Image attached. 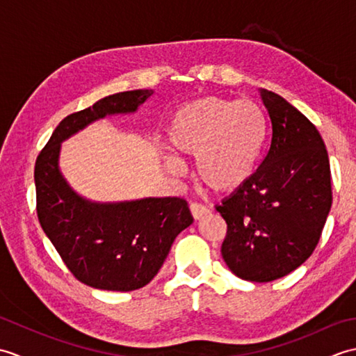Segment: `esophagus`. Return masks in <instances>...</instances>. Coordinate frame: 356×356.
<instances>
[{
  "label": "esophagus",
  "mask_w": 356,
  "mask_h": 356,
  "mask_svg": "<svg viewBox=\"0 0 356 356\" xmlns=\"http://www.w3.org/2000/svg\"><path fill=\"white\" fill-rule=\"evenodd\" d=\"M190 209H191V214L195 220H200V218L209 214V209L205 205H200V203H191Z\"/></svg>",
  "instance_id": "1"
}]
</instances>
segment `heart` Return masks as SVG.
<instances>
[{
    "instance_id": "obj_1",
    "label": "heart",
    "mask_w": 356,
    "mask_h": 356,
    "mask_svg": "<svg viewBox=\"0 0 356 356\" xmlns=\"http://www.w3.org/2000/svg\"><path fill=\"white\" fill-rule=\"evenodd\" d=\"M268 138V119L254 101L200 97L172 116L168 142L177 154L197 159L200 182L214 193L243 186L259 165ZM166 170L180 174L182 163L165 157Z\"/></svg>"
}]
</instances>
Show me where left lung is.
I'll use <instances>...</instances> for the list:
<instances>
[{
	"mask_svg": "<svg viewBox=\"0 0 356 356\" xmlns=\"http://www.w3.org/2000/svg\"><path fill=\"white\" fill-rule=\"evenodd\" d=\"M272 124L266 157L217 211L228 223L225 263L266 283L301 266L318 245L332 207L330 165L315 125L284 97L259 88Z\"/></svg>",
	"mask_w": 356,
	"mask_h": 356,
	"instance_id": "left-lung-1",
	"label": "left lung"
}]
</instances>
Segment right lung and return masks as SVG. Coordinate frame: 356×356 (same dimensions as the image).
Returning <instances> with one entry per match:
<instances>
[{"instance_id": "add662e5", "label": "right lung", "mask_w": 356, "mask_h": 356, "mask_svg": "<svg viewBox=\"0 0 356 356\" xmlns=\"http://www.w3.org/2000/svg\"><path fill=\"white\" fill-rule=\"evenodd\" d=\"M154 90L110 95L63 119L36 159L38 218L79 282L102 291L128 292L148 284L172 241L193 223L180 197L95 202L78 194L59 166L61 143L107 116L134 115Z\"/></svg>"}]
</instances>
